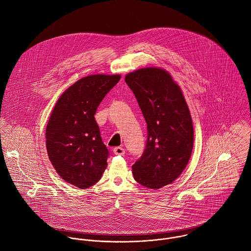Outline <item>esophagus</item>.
Wrapping results in <instances>:
<instances>
[{
  "label": "esophagus",
  "instance_id": "34e87169",
  "mask_svg": "<svg viewBox=\"0 0 251 251\" xmlns=\"http://www.w3.org/2000/svg\"><path fill=\"white\" fill-rule=\"evenodd\" d=\"M113 152L116 155H124L125 154V150L122 147H116L113 149Z\"/></svg>",
  "mask_w": 251,
  "mask_h": 251
}]
</instances>
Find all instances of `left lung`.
<instances>
[{
	"label": "left lung",
	"mask_w": 251,
	"mask_h": 251,
	"mask_svg": "<svg viewBox=\"0 0 251 251\" xmlns=\"http://www.w3.org/2000/svg\"><path fill=\"white\" fill-rule=\"evenodd\" d=\"M125 82L133 91L148 125L142 156L132 166L134 179L150 189L173 183L186 168L194 147L190 109L171 75L157 67L128 73Z\"/></svg>",
	"instance_id": "obj_1"
}]
</instances>
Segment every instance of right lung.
<instances>
[{"label":"right lung","mask_w":251,"mask_h":251,"mask_svg":"<svg viewBox=\"0 0 251 251\" xmlns=\"http://www.w3.org/2000/svg\"><path fill=\"white\" fill-rule=\"evenodd\" d=\"M120 75L86 76L57 100L46 128L49 158L57 174L79 189L95 185L107 166L109 151L102 143L95 114Z\"/></svg>","instance_id":"right-lung-1"}]
</instances>
